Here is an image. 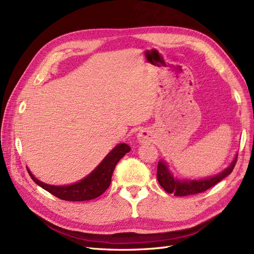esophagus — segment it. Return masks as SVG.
Wrapping results in <instances>:
<instances>
[{"label": "esophagus", "mask_w": 254, "mask_h": 254, "mask_svg": "<svg viewBox=\"0 0 254 254\" xmlns=\"http://www.w3.org/2000/svg\"><path fill=\"white\" fill-rule=\"evenodd\" d=\"M139 140L142 143L148 141V140H150V134L147 131H142L139 133Z\"/></svg>", "instance_id": "1"}]
</instances>
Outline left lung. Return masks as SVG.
<instances>
[{
	"label": "left lung",
	"instance_id": "8db88e82",
	"mask_svg": "<svg viewBox=\"0 0 254 254\" xmlns=\"http://www.w3.org/2000/svg\"><path fill=\"white\" fill-rule=\"evenodd\" d=\"M237 155L234 158L233 162L227 167L224 172L219 173L218 175L211 177V178L200 179V180H178L174 178L172 173L168 171V167L165 162L160 161L158 162V170H157V178L165 191L168 194H174L175 196H189L199 194L209 190L214 187L222 179H225L228 175L232 173L233 168L236 164Z\"/></svg>",
	"mask_w": 254,
	"mask_h": 254
}]
</instances>
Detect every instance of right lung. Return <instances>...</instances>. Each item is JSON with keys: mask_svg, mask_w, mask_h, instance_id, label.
<instances>
[{"mask_svg": "<svg viewBox=\"0 0 254 254\" xmlns=\"http://www.w3.org/2000/svg\"><path fill=\"white\" fill-rule=\"evenodd\" d=\"M129 151V145L125 143L115 146L93 172L81 181L71 186H50L36 179L29 170L27 172L35 183L57 198L66 201H86L101 196L109 188L115 165Z\"/></svg>", "mask_w": 254, "mask_h": 254, "instance_id": "obj_1", "label": "right lung"}]
</instances>
